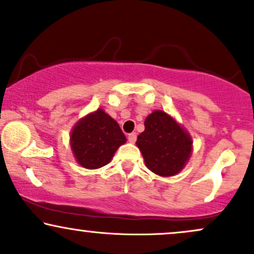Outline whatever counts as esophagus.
<instances>
[{
  "mask_svg": "<svg viewBox=\"0 0 254 254\" xmlns=\"http://www.w3.org/2000/svg\"><path fill=\"white\" fill-rule=\"evenodd\" d=\"M136 139H137V135L135 132L129 133V136H127V140H129L130 143H135Z\"/></svg>",
  "mask_w": 254,
  "mask_h": 254,
  "instance_id": "obj_1",
  "label": "esophagus"
}]
</instances>
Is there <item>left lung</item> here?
<instances>
[{"mask_svg":"<svg viewBox=\"0 0 254 254\" xmlns=\"http://www.w3.org/2000/svg\"><path fill=\"white\" fill-rule=\"evenodd\" d=\"M144 127L136 145L146 168L162 177L177 175L193 152V139L188 131L162 110L152 111L145 118Z\"/></svg>","mask_w":254,"mask_h":254,"instance_id":"obj_1","label":"left lung"}]
</instances>
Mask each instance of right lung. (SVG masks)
<instances>
[{
  "instance_id": "1",
  "label": "right lung",
  "mask_w": 254,
  "mask_h": 254,
  "mask_svg": "<svg viewBox=\"0 0 254 254\" xmlns=\"http://www.w3.org/2000/svg\"><path fill=\"white\" fill-rule=\"evenodd\" d=\"M125 142L127 137L117 122L103 109H98L79 119L69 135L73 156L86 169L106 166Z\"/></svg>"
}]
</instances>
